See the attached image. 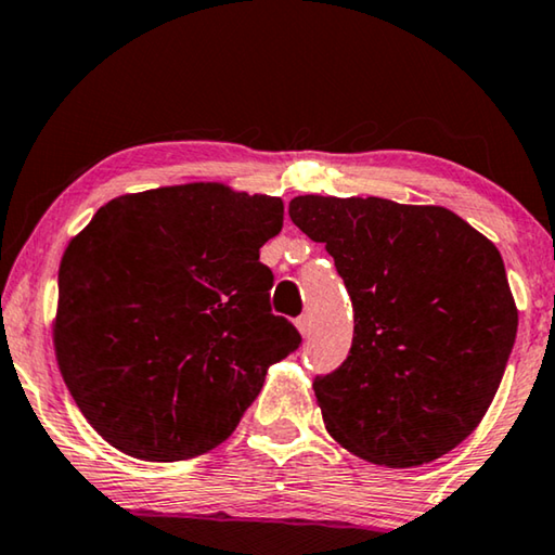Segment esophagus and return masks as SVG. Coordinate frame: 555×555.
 <instances>
[{
  "mask_svg": "<svg viewBox=\"0 0 555 555\" xmlns=\"http://www.w3.org/2000/svg\"><path fill=\"white\" fill-rule=\"evenodd\" d=\"M296 328L301 331V336H309V333H311V319H309V315H298Z\"/></svg>",
  "mask_w": 555,
  "mask_h": 555,
  "instance_id": "esophagus-1",
  "label": "esophagus"
}]
</instances>
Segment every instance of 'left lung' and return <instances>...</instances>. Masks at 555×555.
Listing matches in <instances>:
<instances>
[{
  "mask_svg": "<svg viewBox=\"0 0 555 555\" xmlns=\"http://www.w3.org/2000/svg\"><path fill=\"white\" fill-rule=\"evenodd\" d=\"M292 222L323 242L353 301V346L313 390L331 437L420 467L464 442L504 377L518 311L504 259L444 207L304 195Z\"/></svg>",
  "mask_w": 555,
  "mask_h": 555,
  "instance_id": "left-lung-1",
  "label": "left lung"
}]
</instances>
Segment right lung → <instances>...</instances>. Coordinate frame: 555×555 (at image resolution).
<instances>
[{
	"instance_id": "right-lung-1",
	"label": "right lung",
	"mask_w": 555,
	"mask_h": 555,
	"mask_svg": "<svg viewBox=\"0 0 555 555\" xmlns=\"http://www.w3.org/2000/svg\"><path fill=\"white\" fill-rule=\"evenodd\" d=\"M281 224L279 197L190 182L111 199L68 242L56 360L105 442L180 462L234 433L269 365L301 346L259 261Z\"/></svg>"
}]
</instances>
